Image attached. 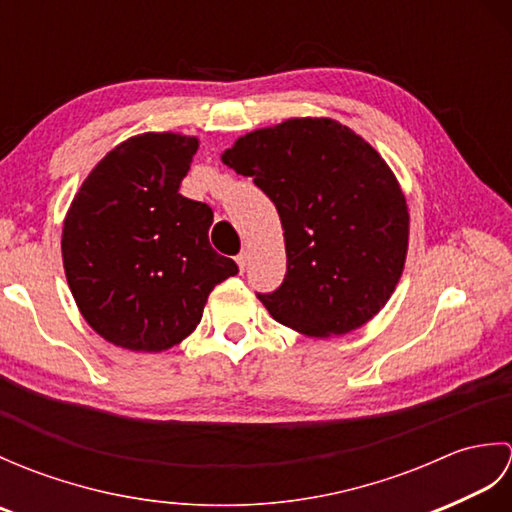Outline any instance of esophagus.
Returning <instances> with one entry per match:
<instances>
[{
  "label": "esophagus",
  "instance_id": "obj_1",
  "mask_svg": "<svg viewBox=\"0 0 512 512\" xmlns=\"http://www.w3.org/2000/svg\"><path fill=\"white\" fill-rule=\"evenodd\" d=\"M235 262H237L239 270H246V264H248V253H239V255L235 257Z\"/></svg>",
  "mask_w": 512,
  "mask_h": 512
}]
</instances>
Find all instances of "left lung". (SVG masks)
Listing matches in <instances>:
<instances>
[{
	"instance_id": "1",
	"label": "left lung",
	"mask_w": 512,
	"mask_h": 512,
	"mask_svg": "<svg viewBox=\"0 0 512 512\" xmlns=\"http://www.w3.org/2000/svg\"><path fill=\"white\" fill-rule=\"evenodd\" d=\"M222 160L253 178L284 226L286 277L257 292L275 321L339 336L378 314L405 266L409 213L376 149L332 118H292L242 136Z\"/></svg>"
}]
</instances>
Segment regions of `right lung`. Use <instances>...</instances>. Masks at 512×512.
Here are the masks:
<instances>
[{
    "instance_id": "right-lung-1",
    "label": "right lung",
    "mask_w": 512,
    "mask_h": 512,
    "mask_svg": "<svg viewBox=\"0 0 512 512\" xmlns=\"http://www.w3.org/2000/svg\"><path fill=\"white\" fill-rule=\"evenodd\" d=\"M198 140L140 134L81 184L63 222V266L76 306L103 339L162 352L202 319L211 290L237 275L209 244L213 211L178 191Z\"/></svg>"
}]
</instances>
